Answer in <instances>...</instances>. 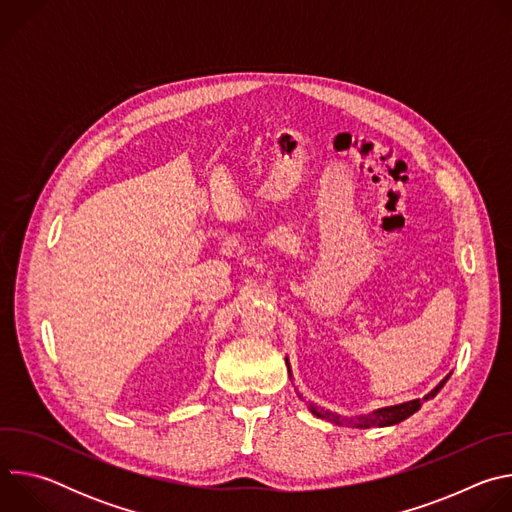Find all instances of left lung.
Wrapping results in <instances>:
<instances>
[{"mask_svg": "<svg viewBox=\"0 0 512 512\" xmlns=\"http://www.w3.org/2000/svg\"><path fill=\"white\" fill-rule=\"evenodd\" d=\"M287 362V360H285ZM287 371H289V362H287ZM289 377H291V371H289ZM450 377H446L440 385H437L425 399H431L435 397L437 393H440V389L446 385ZM421 409V399H413V401H407V403H401V405H393V407H383V409H377L369 415H362V417H356V419H346V417H340L332 411H324V409H318L316 405H310V411L320 417V419H326L330 423H336V425H356V427H385V425H395L403 419H407L409 415H413L415 411Z\"/></svg>", "mask_w": 512, "mask_h": 512, "instance_id": "1", "label": "left lung"}]
</instances>
